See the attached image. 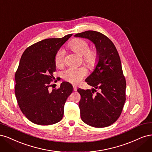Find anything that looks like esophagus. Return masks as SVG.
I'll return each instance as SVG.
<instances>
[{"label":"esophagus","instance_id":"obj_1","mask_svg":"<svg viewBox=\"0 0 152 152\" xmlns=\"http://www.w3.org/2000/svg\"><path fill=\"white\" fill-rule=\"evenodd\" d=\"M72 87H73V90H74V91H77V86L76 85H73Z\"/></svg>","mask_w":152,"mask_h":152}]
</instances>
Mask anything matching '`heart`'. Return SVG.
<instances>
[{"label":"heart","instance_id":"obj_1","mask_svg":"<svg viewBox=\"0 0 152 152\" xmlns=\"http://www.w3.org/2000/svg\"><path fill=\"white\" fill-rule=\"evenodd\" d=\"M68 46L71 49L83 57V60L86 64L95 66L99 61V52L95 48H90V45L86 41L81 38H75L70 42ZM65 51L62 48L58 50L55 56L56 65L60 67L64 64ZM88 71L85 67H69L63 72L64 79L73 84L81 81L87 75Z\"/></svg>","mask_w":152,"mask_h":152}]
</instances>
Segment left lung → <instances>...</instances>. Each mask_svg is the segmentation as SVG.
<instances>
[{
    "instance_id": "8db88e82",
    "label": "left lung",
    "mask_w": 152,
    "mask_h": 152,
    "mask_svg": "<svg viewBox=\"0 0 152 152\" xmlns=\"http://www.w3.org/2000/svg\"><path fill=\"white\" fill-rule=\"evenodd\" d=\"M75 37L88 39L99 52L95 69L85 80L94 88L77 89L81 118L95 128L109 126L118 119L126 101V82L118 52L113 42L100 32L89 30Z\"/></svg>"
}]
</instances>
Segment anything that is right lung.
<instances>
[{"label":"right lung","mask_w":152,"mask_h":152,"mask_svg":"<svg viewBox=\"0 0 152 152\" xmlns=\"http://www.w3.org/2000/svg\"><path fill=\"white\" fill-rule=\"evenodd\" d=\"M72 35L47 38L24 50L15 74V95L23 114L34 124L51 125L63 117L66 101L72 86L64 81L58 89L50 90L56 71L55 56Z\"/></svg>","instance_id":"right-lung-1"}]
</instances>
